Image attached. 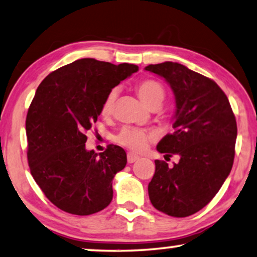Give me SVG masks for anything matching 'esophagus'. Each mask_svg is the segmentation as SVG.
<instances>
[{"label":"esophagus","instance_id":"1","mask_svg":"<svg viewBox=\"0 0 257 257\" xmlns=\"http://www.w3.org/2000/svg\"><path fill=\"white\" fill-rule=\"evenodd\" d=\"M139 159H140V157L138 155H135L134 153H128V155H126V160H128V163H134Z\"/></svg>","mask_w":257,"mask_h":257}]
</instances>
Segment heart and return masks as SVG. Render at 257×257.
<instances>
[{"label":"heart","instance_id":"heart-1","mask_svg":"<svg viewBox=\"0 0 257 257\" xmlns=\"http://www.w3.org/2000/svg\"><path fill=\"white\" fill-rule=\"evenodd\" d=\"M136 91L139 96L148 107H154V105H161L166 91H164L163 85L155 80H143L140 83L136 84ZM117 89H111L105 96L103 103L101 107V112L103 116H110L114 112L115 101L117 97ZM155 133L145 131V129L136 128V126H123L118 134L115 136V142L118 143L119 146L128 148L132 152H143L152 142L155 140Z\"/></svg>","mask_w":257,"mask_h":257}]
</instances>
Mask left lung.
Masks as SVG:
<instances>
[{"mask_svg":"<svg viewBox=\"0 0 257 257\" xmlns=\"http://www.w3.org/2000/svg\"><path fill=\"white\" fill-rule=\"evenodd\" d=\"M146 70L168 82L176 102L174 133L156 148L166 156H180L173 168L155 161L150 202L169 216H190L213 200L230 173L237 136L235 115L216 82L183 64H149Z\"/></svg>","mask_w":257,"mask_h":257,"instance_id":"left-lung-1","label":"left lung"}]
</instances>
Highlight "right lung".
Here are the masks:
<instances>
[{"mask_svg": "<svg viewBox=\"0 0 257 257\" xmlns=\"http://www.w3.org/2000/svg\"><path fill=\"white\" fill-rule=\"evenodd\" d=\"M139 67L81 59L50 73L37 88L26 119L30 173L51 203L74 215H91L112 200V179L126 154L109 145L85 149L105 96Z\"/></svg>", "mask_w": 257, "mask_h": 257, "instance_id": "add662e5", "label": "right lung"}]
</instances>
